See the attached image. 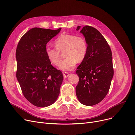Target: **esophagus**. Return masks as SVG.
<instances>
[{
	"label": "esophagus",
	"instance_id": "obj_1",
	"mask_svg": "<svg viewBox=\"0 0 135 135\" xmlns=\"http://www.w3.org/2000/svg\"><path fill=\"white\" fill-rule=\"evenodd\" d=\"M63 77H64V78H67V77H68V76L69 75V73H68V72H64L63 73Z\"/></svg>",
	"mask_w": 135,
	"mask_h": 135
}]
</instances>
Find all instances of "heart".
Instances as JSON below:
<instances>
[{
	"mask_svg": "<svg viewBox=\"0 0 135 135\" xmlns=\"http://www.w3.org/2000/svg\"><path fill=\"white\" fill-rule=\"evenodd\" d=\"M54 44L55 47L47 45L45 53L51 63L58 66L61 58L60 52L64 50L65 58L60 64V68L63 71L73 69L77 62L83 61L87 54V43L82 36L62 34L55 40Z\"/></svg>",
	"mask_w": 135,
	"mask_h": 135,
	"instance_id": "b5f03b06",
	"label": "heart"
}]
</instances>
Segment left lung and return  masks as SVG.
<instances>
[{"instance_id":"8db88e82","label":"left lung","mask_w":135,"mask_h":135,"mask_svg":"<svg viewBox=\"0 0 135 135\" xmlns=\"http://www.w3.org/2000/svg\"><path fill=\"white\" fill-rule=\"evenodd\" d=\"M80 32L86 40L88 51L76 71L79 80L75 92L81 104L93 106L102 101L109 90L114 75L112 53L107 40L95 28L86 25Z\"/></svg>"}]
</instances>
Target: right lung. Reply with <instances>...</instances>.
<instances>
[{
    "label": "right lung",
    "mask_w": 135,
    "mask_h": 135,
    "mask_svg": "<svg viewBox=\"0 0 135 135\" xmlns=\"http://www.w3.org/2000/svg\"><path fill=\"white\" fill-rule=\"evenodd\" d=\"M61 30L34 27L23 35L17 44L16 78L25 98L37 107L50 106L60 94L63 76L51 65L45 47Z\"/></svg>",
    "instance_id": "add662e5"
}]
</instances>
